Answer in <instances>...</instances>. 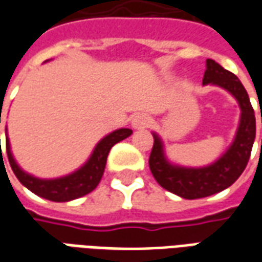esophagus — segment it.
<instances>
[{
    "label": "esophagus",
    "instance_id": "1",
    "mask_svg": "<svg viewBox=\"0 0 262 262\" xmlns=\"http://www.w3.org/2000/svg\"><path fill=\"white\" fill-rule=\"evenodd\" d=\"M150 125V118H148L147 115L144 114H137L133 116V119H132V126L135 127V129H144V127H147Z\"/></svg>",
    "mask_w": 262,
    "mask_h": 262
}]
</instances>
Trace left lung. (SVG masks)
<instances>
[{"mask_svg":"<svg viewBox=\"0 0 262 262\" xmlns=\"http://www.w3.org/2000/svg\"><path fill=\"white\" fill-rule=\"evenodd\" d=\"M202 84L223 88L236 99L242 112L230 146L219 159L203 167H185L172 163L165 154L163 139L153 132L154 144L148 159L151 174L164 189L184 199L210 196L233 185L247 165L255 139L254 109L242 81L214 60L208 59Z\"/></svg>","mask_w":262,"mask_h":262,"instance_id":"obj_1","label":"left lung"}]
</instances>
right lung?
Here are the masks:
<instances>
[{
    "instance_id": "add662e5",
    "label": "right lung",
    "mask_w": 262,
    "mask_h": 262,
    "mask_svg": "<svg viewBox=\"0 0 262 262\" xmlns=\"http://www.w3.org/2000/svg\"><path fill=\"white\" fill-rule=\"evenodd\" d=\"M1 123V114H0ZM133 133L132 129L120 127L116 130L111 132L106 136H103L97 146L92 150L91 156L88 157L84 164L78 167L77 170L70 172L67 176L57 177V178H39L26 172L15 160L11 142L8 137V129L5 127V143H7V156H8L9 164L14 171L16 178L25 188H28L35 195L53 202H70L73 199L81 198L86 193L92 192L101 181L106 165V159L116 143L125 140ZM1 142V139H0ZM1 148V147H0Z\"/></svg>"
}]
</instances>
